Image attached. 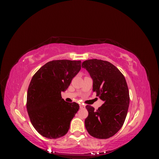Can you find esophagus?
Listing matches in <instances>:
<instances>
[{
  "label": "esophagus",
  "instance_id": "obj_1",
  "mask_svg": "<svg viewBox=\"0 0 159 159\" xmlns=\"http://www.w3.org/2000/svg\"><path fill=\"white\" fill-rule=\"evenodd\" d=\"M80 109H84V108H85V105H84L83 104L80 103Z\"/></svg>",
  "mask_w": 159,
  "mask_h": 159
}]
</instances>
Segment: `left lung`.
<instances>
[{"label":"left lung","mask_w":159,"mask_h":159,"mask_svg":"<svg viewBox=\"0 0 159 159\" xmlns=\"http://www.w3.org/2000/svg\"><path fill=\"white\" fill-rule=\"evenodd\" d=\"M82 68L93 80V91L103 101L97 110L86 105L88 116L85 119V128L93 137L108 139L119 131L127 116L130 99L125 78L107 61L85 60Z\"/></svg>","instance_id":"left-lung-1"}]
</instances>
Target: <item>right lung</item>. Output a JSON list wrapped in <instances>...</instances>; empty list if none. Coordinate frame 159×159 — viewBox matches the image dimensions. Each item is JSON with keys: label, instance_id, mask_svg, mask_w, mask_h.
<instances>
[{"label": "right lung", "instance_id": "add662e5", "mask_svg": "<svg viewBox=\"0 0 159 159\" xmlns=\"http://www.w3.org/2000/svg\"><path fill=\"white\" fill-rule=\"evenodd\" d=\"M80 70L81 61L53 60L33 75L26 108L33 127L43 137L57 139L68 133L80 106L75 102H65L61 92L68 89Z\"/></svg>", "mask_w": 159, "mask_h": 159}]
</instances>
